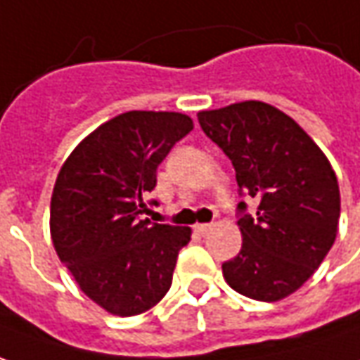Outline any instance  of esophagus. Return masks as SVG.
<instances>
[{"mask_svg":"<svg viewBox=\"0 0 360 360\" xmlns=\"http://www.w3.org/2000/svg\"><path fill=\"white\" fill-rule=\"evenodd\" d=\"M195 231L199 234H209L212 231V224H195Z\"/></svg>","mask_w":360,"mask_h":360,"instance_id":"esophagus-1","label":"esophagus"}]
</instances>
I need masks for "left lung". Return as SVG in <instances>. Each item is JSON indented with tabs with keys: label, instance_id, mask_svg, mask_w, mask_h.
I'll use <instances>...</instances> for the list:
<instances>
[{
	"label": "left lung",
	"instance_id": "8db88e82",
	"mask_svg": "<svg viewBox=\"0 0 360 360\" xmlns=\"http://www.w3.org/2000/svg\"><path fill=\"white\" fill-rule=\"evenodd\" d=\"M197 116L232 161L240 195L258 200L256 214L238 205L242 248L222 264V276L246 297L280 302L314 276L333 246L341 214L333 167L295 120L266 102Z\"/></svg>",
	"mask_w": 360,
	"mask_h": 360
}]
</instances>
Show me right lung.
Wrapping results in <instances>:
<instances>
[{
	"label": "right lung",
	"mask_w": 360,
	"mask_h": 360,
	"mask_svg": "<svg viewBox=\"0 0 360 360\" xmlns=\"http://www.w3.org/2000/svg\"><path fill=\"white\" fill-rule=\"evenodd\" d=\"M191 129L179 112L131 110L98 126L58 171L51 238L78 288L108 314H143L169 292L191 229L141 217L160 163Z\"/></svg>",
	"instance_id": "add662e5"
}]
</instances>
